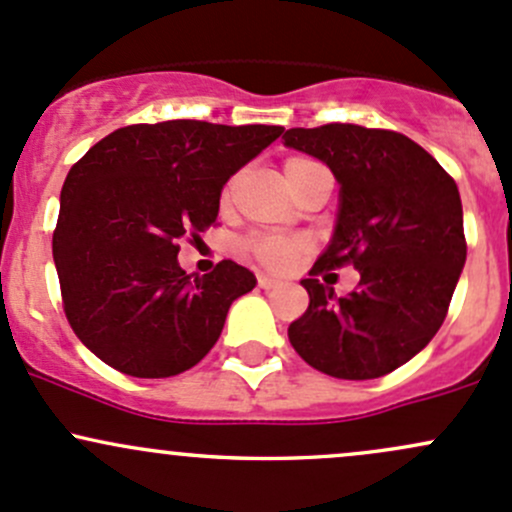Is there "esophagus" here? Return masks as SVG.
<instances>
[{"instance_id": "esophagus-1", "label": "esophagus", "mask_w": 512, "mask_h": 512, "mask_svg": "<svg viewBox=\"0 0 512 512\" xmlns=\"http://www.w3.org/2000/svg\"><path fill=\"white\" fill-rule=\"evenodd\" d=\"M257 282H260L262 289H274V287H282V279L270 277V274H257Z\"/></svg>"}]
</instances>
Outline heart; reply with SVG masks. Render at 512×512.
<instances>
[{
	"mask_svg": "<svg viewBox=\"0 0 512 512\" xmlns=\"http://www.w3.org/2000/svg\"><path fill=\"white\" fill-rule=\"evenodd\" d=\"M319 164L314 159H306V157H292L287 159L284 164V176H287V184L289 188L294 186V181L299 179V174L309 166ZM230 196V186L225 188V198ZM306 247L304 238H294V235H252V238L245 240L242 250L247 252L250 257H255L260 265L270 267V270H287L297 255Z\"/></svg>",
	"mask_w": 512,
	"mask_h": 512,
	"instance_id": "heart-1",
	"label": "heart"
}]
</instances>
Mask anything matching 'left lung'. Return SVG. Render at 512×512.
Masks as SVG:
<instances>
[{
	"label": "left lung",
	"instance_id": "1",
	"mask_svg": "<svg viewBox=\"0 0 512 512\" xmlns=\"http://www.w3.org/2000/svg\"><path fill=\"white\" fill-rule=\"evenodd\" d=\"M284 144L321 159L341 184L331 245L301 287L309 309L289 343L311 368L373 380L414 358L449 311L466 262L456 181L417 142L392 129L331 125L284 132ZM351 264L359 287L336 298L315 279Z\"/></svg>",
	"mask_w": 512,
	"mask_h": 512
}]
</instances>
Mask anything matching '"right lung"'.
Returning a JSON list of instances; mask_svg holds the SVG:
<instances>
[{
    "label": "right lung",
    "mask_w": 512,
    "mask_h": 512,
    "mask_svg": "<svg viewBox=\"0 0 512 512\" xmlns=\"http://www.w3.org/2000/svg\"><path fill=\"white\" fill-rule=\"evenodd\" d=\"M284 132L169 120L115 129L68 171L53 230L63 311L102 363L171 378L203 360L257 284L233 260L191 277L179 242L218 218L225 181Z\"/></svg>",
    "instance_id": "right-lung-1"
}]
</instances>
